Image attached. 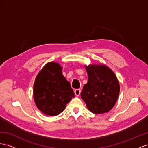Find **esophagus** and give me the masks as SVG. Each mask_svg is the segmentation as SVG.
Wrapping results in <instances>:
<instances>
[{"label": "esophagus", "mask_w": 148, "mask_h": 148, "mask_svg": "<svg viewBox=\"0 0 148 148\" xmlns=\"http://www.w3.org/2000/svg\"><path fill=\"white\" fill-rule=\"evenodd\" d=\"M74 93H75V96H79V95H80V94H81V89H75V90H74Z\"/></svg>", "instance_id": "34e87169"}]
</instances>
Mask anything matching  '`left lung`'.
<instances>
[{"instance_id":"left-lung-1","label":"left lung","mask_w":148,"mask_h":148,"mask_svg":"<svg viewBox=\"0 0 148 148\" xmlns=\"http://www.w3.org/2000/svg\"><path fill=\"white\" fill-rule=\"evenodd\" d=\"M85 68L88 81L83 87L81 98L92 113L109 112L115 105L120 91L116 75L104 64H89Z\"/></svg>"}]
</instances>
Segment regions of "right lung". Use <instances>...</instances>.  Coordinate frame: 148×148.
<instances>
[{
    "mask_svg": "<svg viewBox=\"0 0 148 148\" xmlns=\"http://www.w3.org/2000/svg\"><path fill=\"white\" fill-rule=\"evenodd\" d=\"M62 67L49 62L38 73L34 84V99L37 108L47 116H57L74 97L70 82L62 73Z\"/></svg>",
    "mask_w": 148,
    "mask_h": 148,
    "instance_id": "add662e5",
    "label": "right lung"
}]
</instances>
